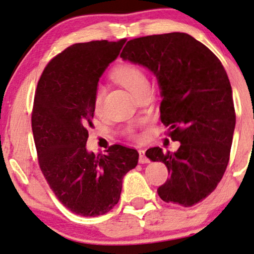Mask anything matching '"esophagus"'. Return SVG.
I'll return each mask as SVG.
<instances>
[{"label":"esophagus","instance_id":"1","mask_svg":"<svg viewBox=\"0 0 254 254\" xmlns=\"http://www.w3.org/2000/svg\"><path fill=\"white\" fill-rule=\"evenodd\" d=\"M138 153H139V164H147V162H150V160L146 158V155H145L144 150H139Z\"/></svg>","mask_w":254,"mask_h":254}]
</instances>
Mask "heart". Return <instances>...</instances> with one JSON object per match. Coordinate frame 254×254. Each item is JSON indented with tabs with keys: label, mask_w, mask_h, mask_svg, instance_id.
<instances>
[{
	"label": "heart",
	"mask_w": 254,
	"mask_h": 254,
	"mask_svg": "<svg viewBox=\"0 0 254 254\" xmlns=\"http://www.w3.org/2000/svg\"><path fill=\"white\" fill-rule=\"evenodd\" d=\"M114 77L121 84L127 87L134 96H137L141 90L145 88L150 87V82L146 74L144 73L143 69L134 65H123L115 70ZM104 95V88L102 86H97L94 94V109L96 113H100L102 108Z\"/></svg>",
	"instance_id": "heart-1"
}]
</instances>
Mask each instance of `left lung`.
Returning a JSON list of instances; mask_svg holds the SVG:
<instances>
[{"label": "left lung", "mask_w": 254, "mask_h": 254, "mask_svg": "<svg viewBox=\"0 0 254 254\" xmlns=\"http://www.w3.org/2000/svg\"><path fill=\"white\" fill-rule=\"evenodd\" d=\"M121 58L146 67L158 80L160 118L180 147H151L146 157L166 165L162 201L191 207L210 195L228 166L236 114L228 74L203 44L182 32L129 40Z\"/></svg>", "instance_id": "obj_1"}]
</instances>
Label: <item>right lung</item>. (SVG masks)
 <instances>
[{
    "mask_svg": "<svg viewBox=\"0 0 254 254\" xmlns=\"http://www.w3.org/2000/svg\"><path fill=\"white\" fill-rule=\"evenodd\" d=\"M125 42L74 44L47 64L37 86L31 122L40 170L57 198L83 217L104 215L118 203L124 175L139 158L122 145L99 155L86 148L95 89Z\"/></svg>",
    "mask_w": 254,
    "mask_h": 254,
    "instance_id": "obj_1",
    "label": "right lung"
}]
</instances>
